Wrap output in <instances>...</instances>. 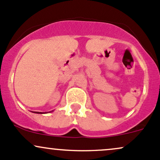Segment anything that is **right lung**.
<instances>
[{
  "mask_svg": "<svg viewBox=\"0 0 160 160\" xmlns=\"http://www.w3.org/2000/svg\"><path fill=\"white\" fill-rule=\"evenodd\" d=\"M36 113H38V114H42V112H36Z\"/></svg>",
  "mask_w": 160,
  "mask_h": 160,
  "instance_id": "obj_1",
  "label": "right lung"
}]
</instances>
